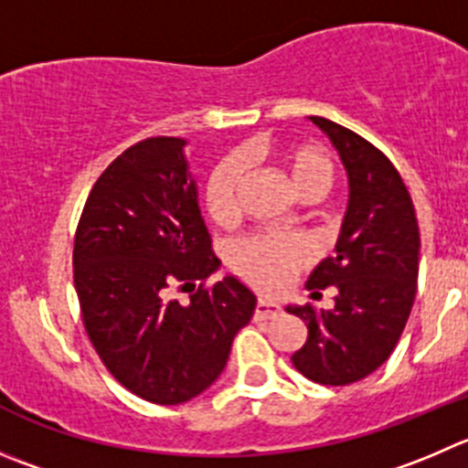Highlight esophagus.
I'll use <instances>...</instances> for the list:
<instances>
[{
	"label": "esophagus",
	"mask_w": 468,
	"mask_h": 468,
	"mask_svg": "<svg viewBox=\"0 0 468 468\" xmlns=\"http://www.w3.org/2000/svg\"><path fill=\"white\" fill-rule=\"evenodd\" d=\"M280 314V308L275 303H271V301H266V298H260L255 305V317L257 319H273Z\"/></svg>",
	"instance_id": "34e87169"
}]
</instances>
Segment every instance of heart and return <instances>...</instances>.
I'll return each mask as SVG.
<instances>
[{"label": "heart", "mask_w": 468, "mask_h": 468, "mask_svg": "<svg viewBox=\"0 0 468 468\" xmlns=\"http://www.w3.org/2000/svg\"><path fill=\"white\" fill-rule=\"evenodd\" d=\"M298 199H319L335 181V163L326 149L305 142H284L269 151ZM250 151L222 158L204 186V204L218 225H229L241 211V190ZM313 257L308 239L301 234H260L231 248V266L264 292L280 289L293 271L303 269Z\"/></svg>", "instance_id": "heart-1"}]
</instances>
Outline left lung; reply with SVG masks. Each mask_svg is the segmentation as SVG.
Here are the masks:
<instances>
[{
	"instance_id": "obj_1",
	"label": "left lung",
	"mask_w": 468,
	"mask_h": 468,
	"mask_svg": "<svg viewBox=\"0 0 468 468\" xmlns=\"http://www.w3.org/2000/svg\"><path fill=\"white\" fill-rule=\"evenodd\" d=\"M333 142L349 181V202L335 255L319 261L305 287H335V305H287L308 326V340L292 363L310 381L346 386L388 360L416 298V211L402 176L377 146L349 128L310 117Z\"/></svg>"
}]
</instances>
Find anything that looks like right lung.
<instances>
[{"label":"right lung","mask_w":468,"mask_h":468,"mask_svg":"<svg viewBox=\"0 0 468 468\" xmlns=\"http://www.w3.org/2000/svg\"><path fill=\"white\" fill-rule=\"evenodd\" d=\"M181 137H149L98 176L73 248L75 292L93 349L110 375L154 404L197 398L225 370L257 296L237 275L195 289L220 269L199 213Z\"/></svg>","instance_id":"right-lung-1"}]
</instances>
